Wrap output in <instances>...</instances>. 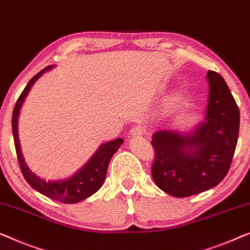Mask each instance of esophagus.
Instances as JSON below:
<instances>
[{"label": "esophagus", "mask_w": 250, "mask_h": 250, "mask_svg": "<svg viewBox=\"0 0 250 250\" xmlns=\"http://www.w3.org/2000/svg\"><path fill=\"white\" fill-rule=\"evenodd\" d=\"M144 134H146V128L141 125L134 126L131 131H129V135H131L132 137H139V136L144 135Z\"/></svg>", "instance_id": "1"}]
</instances>
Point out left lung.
Segmentation results:
<instances>
[{
	"label": "left lung",
	"mask_w": 250,
	"mask_h": 250,
	"mask_svg": "<svg viewBox=\"0 0 250 250\" xmlns=\"http://www.w3.org/2000/svg\"><path fill=\"white\" fill-rule=\"evenodd\" d=\"M208 103L205 119L193 131L159 129L152 135V178L165 193L188 197L215 187L226 177L239 134L240 114L224 79L206 73Z\"/></svg>",
	"instance_id": "obj_1"
}]
</instances>
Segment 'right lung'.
I'll use <instances>...</instances> for the list:
<instances>
[{"label": "right lung", "mask_w": 250, "mask_h": 250, "mask_svg": "<svg viewBox=\"0 0 250 250\" xmlns=\"http://www.w3.org/2000/svg\"><path fill=\"white\" fill-rule=\"evenodd\" d=\"M54 68V65H49L44 70L36 74L18 99L16 106H14L12 114V132L14 139V146H16L17 157L19 160V166L21 172L27 180V183L34 189L39 193L45 195V196L52 198L54 201L62 202L65 204H73L81 202L88 198L99 190L103 186L106 178V173L109 165L110 159L116 153L119 146L124 143L123 139H116L110 142H106L98 147L88 162L82 166L73 175L64 179L57 180H46L38 177L35 172H32L24 162V158L22 152H21V146L19 142V133H18V118H19L20 109L26 100L29 91H30L35 82L42 77L47 71Z\"/></svg>", "instance_id": "obj_1"}]
</instances>
